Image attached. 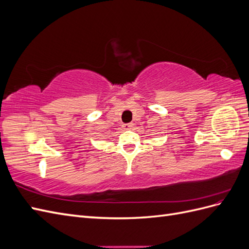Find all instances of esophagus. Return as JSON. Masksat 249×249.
Listing matches in <instances>:
<instances>
[{
  "label": "esophagus",
  "instance_id": "34e87169",
  "mask_svg": "<svg viewBox=\"0 0 249 249\" xmlns=\"http://www.w3.org/2000/svg\"><path fill=\"white\" fill-rule=\"evenodd\" d=\"M133 124H124V127L125 130H131L132 127H133Z\"/></svg>",
  "mask_w": 249,
  "mask_h": 249
}]
</instances>
